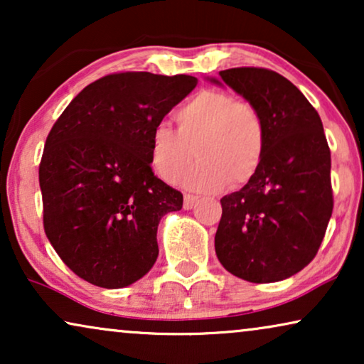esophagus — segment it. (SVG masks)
<instances>
[{"label": "esophagus", "instance_id": "obj_1", "mask_svg": "<svg viewBox=\"0 0 364 364\" xmlns=\"http://www.w3.org/2000/svg\"><path fill=\"white\" fill-rule=\"evenodd\" d=\"M197 198L198 197L192 196V193H186V196H183V208H186V210H191V208H193V205L197 203Z\"/></svg>", "mask_w": 364, "mask_h": 364}]
</instances>
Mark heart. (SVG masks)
<instances>
[{
	"label": "heart",
	"instance_id": "b5f03b06",
	"mask_svg": "<svg viewBox=\"0 0 364 364\" xmlns=\"http://www.w3.org/2000/svg\"><path fill=\"white\" fill-rule=\"evenodd\" d=\"M177 131L157 124L149 156L162 181L176 182L193 159L198 162L182 177L191 191L218 192L242 187L257 176L265 154V126L253 104L233 94L203 89L173 114Z\"/></svg>",
	"mask_w": 364,
	"mask_h": 364
}]
</instances>
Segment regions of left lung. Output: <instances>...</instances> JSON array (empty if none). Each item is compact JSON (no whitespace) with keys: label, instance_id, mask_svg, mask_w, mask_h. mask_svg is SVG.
<instances>
[{"label":"left lung","instance_id":"8db88e82","mask_svg":"<svg viewBox=\"0 0 364 364\" xmlns=\"http://www.w3.org/2000/svg\"><path fill=\"white\" fill-rule=\"evenodd\" d=\"M220 77L260 112L265 154L257 176L220 198L215 253L242 280H285L315 258L333 212L321 119L295 84L270 69L232 68Z\"/></svg>","mask_w":364,"mask_h":364}]
</instances>
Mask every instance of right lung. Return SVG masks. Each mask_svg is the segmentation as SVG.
I'll list each match as a JSON object with an SVG mask.
<instances>
[{
    "label": "right lung",
    "instance_id": "1",
    "mask_svg": "<svg viewBox=\"0 0 364 364\" xmlns=\"http://www.w3.org/2000/svg\"><path fill=\"white\" fill-rule=\"evenodd\" d=\"M196 86L186 74H109L54 122L39 164L44 232L82 280L129 287L156 263L159 222L183 197L154 176L151 132Z\"/></svg>",
    "mask_w": 364,
    "mask_h": 364
}]
</instances>
